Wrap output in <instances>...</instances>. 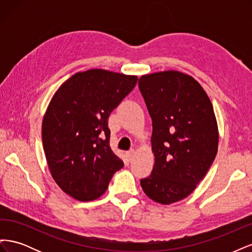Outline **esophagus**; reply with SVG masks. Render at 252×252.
Wrapping results in <instances>:
<instances>
[{
	"label": "esophagus",
	"mask_w": 252,
	"mask_h": 252,
	"mask_svg": "<svg viewBox=\"0 0 252 252\" xmlns=\"http://www.w3.org/2000/svg\"><path fill=\"white\" fill-rule=\"evenodd\" d=\"M133 156H134V149H130L129 151H127V157L129 158V161H131Z\"/></svg>",
	"instance_id": "1"
}]
</instances>
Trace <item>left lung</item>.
Returning <instances> with one entry per match:
<instances>
[{
  "label": "left lung",
  "instance_id": "1",
  "mask_svg": "<svg viewBox=\"0 0 252 252\" xmlns=\"http://www.w3.org/2000/svg\"><path fill=\"white\" fill-rule=\"evenodd\" d=\"M139 88L152 120L155 166L144 192L168 205L196 188L216 158L219 130L207 94L192 77L168 70L142 75Z\"/></svg>",
  "mask_w": 252,
  "mask_h": 252
}]
</instances>
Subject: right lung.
Listing matches in <instances>:
<instances>
[{
    "label": "right lung",
    "mask_w": 252,
    "mask_h": 252,
    "mask_svg": "<svg viewBox=\"0 0 252 252\" xmlns=\"http://www.w3.org/2000/svg\"><path fill=\"white\" fill-rule=\"evenodd\" d=\"M138 77L103 69L78 72L51 98L42 125L53 180L73 199L100 197L124 163L110 148L108 118L134 88Z\"/></svg>",
    "instance_id": "obj_1"
}]
</instances>
